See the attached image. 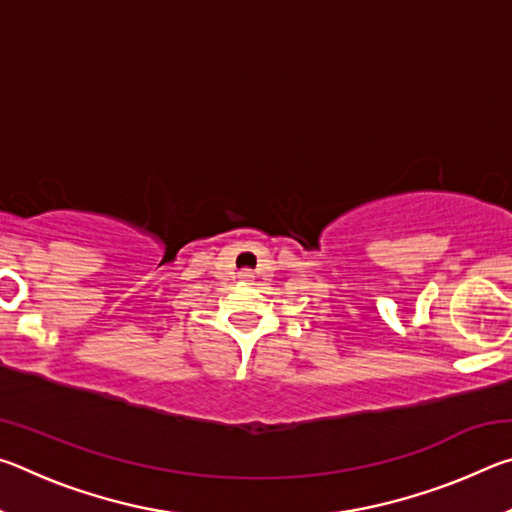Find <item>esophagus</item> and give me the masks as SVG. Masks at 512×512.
<instances>
[{"instance_id":"esophagus-1","label":"esophagus","mask_w":512,"mask_h":512,"mask_svg":"<svg viewBox=\"0 0 512 512\" xmlns=\"http://www.w3.org/2000/svg\"><path fill=\"white\" fill-rule=\"evenodd\" d=\"M239 277H241V280H253V271L244 268V271H239Z\"/></svg>"}]
</instances>
